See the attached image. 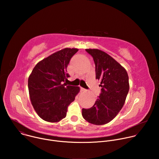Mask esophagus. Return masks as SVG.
<instances>
[{
    "mask_svg": "<svg viewBox=\"0 0 159 159\" xmlns=\"http://www.w3.org/2000/svg\"><path fill=\"white\" fill-rule=\"evenodd\" d=\"M80 90H81L82 92H84V91H85V89L84 88H83V87H80Z\"/></svg>",
    "mask_w": 159,
    "mask_h": 159,
    "instance_id": "1",
    "label": "esophagus"
}]
</instances>
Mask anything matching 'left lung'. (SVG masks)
Wrapping results in <instances>:
<instances>
[{"mask_svg": "<svg viewBox=\"0 0 159 159\" xmlns=\"http://www.w3.org/2000/svg\"><path fill=\"white\" fill-rule=\"evenodd\" d=\"M96 66V79L101 81V93L94 105L82 109L83 118L96 125L108 123L122 109L129 91V78L125 68L110 55L98 49H86Z\"/></svg>", "mask_w": 159, "mask_h": 159, "instance_id": "obj_1", "label": "left lung"}]
</instances>
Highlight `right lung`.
I'll use <instances>...</instances> for the list:
<instances>
[{"mask_svg":"<svg viewBox=\"0 0 159 159\" xmlns=\"http://www.w3.org/2000/svg\"><path fill=\"white\" fill-rule=\"evenodd\" d=\"M79 50L66 48L39 61L28 78L31 104L43 120L57 123L65 118L67 108L80 91L79 87L63 83L70 75L67 66Z\"/></svg>","mask_w":159,"mask_h":159,"instance_id":"add662e5","label":"right lung"}]
</instances>
